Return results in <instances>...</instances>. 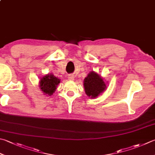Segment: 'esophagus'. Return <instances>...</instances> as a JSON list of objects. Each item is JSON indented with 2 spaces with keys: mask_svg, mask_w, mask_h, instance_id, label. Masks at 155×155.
<instances>
[{
  "mask_svg": "<svg viewBox=\"0 0 155 155\" xmlns=\"http://www.w3.org/2000/svg\"><path fill=\"white\" fill-rule=\"evenodd\" d=\"M68 78H69V80H74V76L73 75H69V76H68Z\"/></svg>",
  "mask_w": 155,
  "mask_h": 155,
  "instance_id": "esophagus-1",
  "label": "esophagus"
}]
</instances>
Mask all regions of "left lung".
<instances>
[{
  "label": "left lung",
  "instance_id": "obj_1",
  "mask_svg": "<svg viewBox=\"0 0 155 155\" xmlns=\"http://www.w3.org/2000/svg\"><path fill=\"white\" fill-rule=\"evenodd\" d=\"M84 90L87 96L94 98L101 94L107 87L103 79L94 71H91L84 81Z\"/></svg>",
  "mask_w": 155,
  "mask_h": 155
}]
</instances>
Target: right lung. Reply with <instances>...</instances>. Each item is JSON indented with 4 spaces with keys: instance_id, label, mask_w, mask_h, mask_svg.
<instances>
[{
    "instance_id": "obj_1",
    "label": "right lung",
    "mask_w": 155,
    "mask_h": 155,
    "mask_svg": "<svg viewBox=\"0 0 155 155\" xmlns=\"http://www.w3.org/2000/svg\"><path fill=\"white\" fill-rule=\"evenodd\" d=\"M60 81V79L54 76L53 74H47L40 80V87L45 94L51 96L56 90Z\"/></svg>"
}]
</instances>
